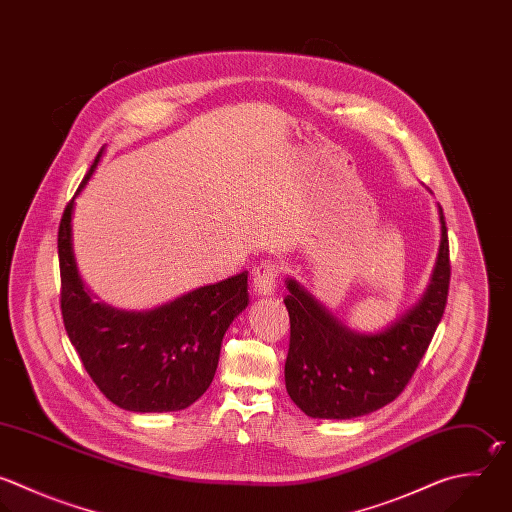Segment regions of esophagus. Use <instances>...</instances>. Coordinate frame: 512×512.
I'll list each match as a JSON object with an SVG mask.
<instances>
[{
  "label": "esophagus",
  "instance_id": "obj_1",
  "mask_svg": "<svg viewBox=\"0 0 512 512\" xmlns=\"http://www.w3.org/2000/svg\"><path fill=\"white\" fill-rule=\"evenodd\" d=\"M280 274V264L276 260H262L258 268L254 270L252 278V288L256 296H270L274 294L276 280Z\"/></svg>",
  "mask_w": 512,
  "mask_h": 512
}]
</instances>
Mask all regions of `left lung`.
<instances>
[{
	"label": "left lung",
	"instance_id": "1",
	"mask_svg": "<svg viewBox=\"0 0 512 512\" xmlns=\"http://www.w3.org/2000/svg\"><path fill=\"white\" fill-rule=\"evenodd\" d=\"M440 248L430 284L414 308L378 334H356L296 280H286L290 348L286 390L312 418H356L392 402L410 382L444 314L450 258L442 208Z\"/></svg>",
	"mask_w": 512,
	"mask_h": 512
}]
</instances>
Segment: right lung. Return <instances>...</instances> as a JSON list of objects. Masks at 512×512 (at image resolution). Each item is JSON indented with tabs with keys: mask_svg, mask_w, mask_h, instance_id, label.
I'll return each instance as SVG.
<instances>
[{
	"mask_svg": "<svg viewBox=\"0 0 512 512\" xmlns=\"http://www.w3.org/2000/svg\"><path fill=\"white\" fill-rule=\"evenodd\" d=\"M96 156L76 196L100 162ZM58 232L62 316L70 342L100 392L132 412H172L194 404L214 380L222 338L248 306V272L196 288L148 312L94 302L72 248L74 200Z\"/></svg>",
	"mask_w": 512,
	"mask_h": 512,
	"instance_id": "add662e5",
	"label": "right lung"
}]
</instances>
